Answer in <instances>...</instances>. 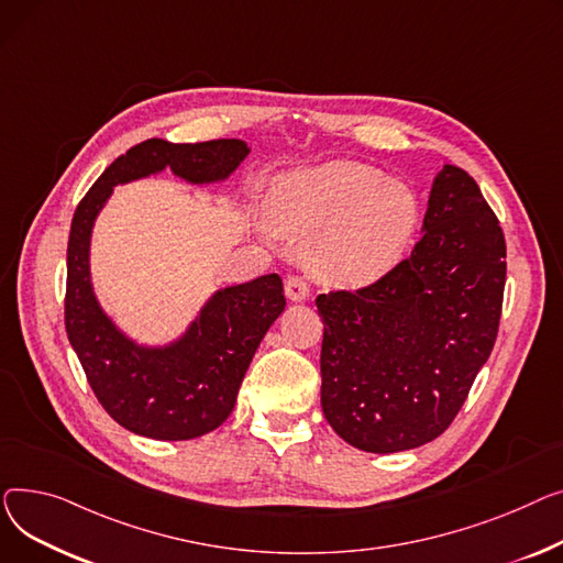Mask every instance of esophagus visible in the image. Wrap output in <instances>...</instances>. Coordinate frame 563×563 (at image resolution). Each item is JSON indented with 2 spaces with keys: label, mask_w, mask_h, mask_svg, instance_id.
Listing matches in <instances>:
<instances>
[{
  "label": "esophagus",
  "mask_w": 563,
  "mask_h": 563,
  "mask_svg": "<svg viewBox=\"0 0 563 563\" xmlns=\"http://www.w3.org/2000/svg\"><path fill=\"white\" fill-rule=\"evenodd\" d=\"M309 292H311V288H309V284H307L305 277L292 275V277L286 279V295H288V300H292V302H305L307 297H309Z\"/></svg>",
  "instance_id": "obj_1"
}]
</instances>
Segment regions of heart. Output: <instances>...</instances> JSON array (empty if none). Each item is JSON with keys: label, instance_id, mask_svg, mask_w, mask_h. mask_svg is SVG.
I'll list each match as a JSON object with an SVG mask.
<instances>
[{"label": "heart", "instance_id": "heart-1", "mask_svg": "<svg viewBox=\"0 0 563 563\" xmlns=\"http://www.w3.org/2000/svg\"><path fill=\"white\" fill-rule=\"evenodd\" d=\"M271 218L295 236L320 234L313 266L327 279L361 286L398 263L420 220L418 197L405 181L356 161H329L282 175L273 184Z\"/></svg>", "mask_w": 563, "mask_h": 563}]
</instances>
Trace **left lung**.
I'll list each match as a JSON object with an SVG mask.
<instances>
[{
  "label": "left lung",
  "mask_w": 563,
  "mask_h": 563,
  "mask_svg": "<svg viewBox=\"0 0 563 563\" xmlns=\"http://www.w3.org/2000/svg\"><path fill=\"white\" fill-rule=\"evenodd\" d=\"M420 231L411 256L373 286L316 297L322 413L363 452L441 437L498 336L507 245L466 170L437 173Z\"/></svg>",
  "instance_id": "left-lung-1"
}]
</instances>
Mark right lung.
I'll return each mask as SVG.
<instances>
[{
  "label": "right lung",
  "instance_id": "add662e5",
  "mask_svg": "<svg viewBox=\"0 0 563 563\" xmlns=\"http://www.w3.org/2000/svg\"><path fill=\"white\" fill-rule=\"evenodd\" d=\"M250 154L245 141L168 143L150 139L118 156L79 202L68 241L65 332L99 405L129 432L188 441L234 411L241 382L271 324L286 307L279 275L216 290L184 332L163 345L139 343L104 311L90 275V239L115 186L170 168L195 184H220Z\"/></svg>",
  "mask_w": 563,
  "mask_h": 563
}]
</instances>
